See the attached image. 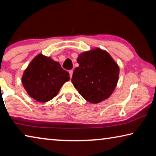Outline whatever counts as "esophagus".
<instances>
[{
    "label": "esophagus",
    "mask_w": 156,
    "mask_h": 156,
    "mask_svg": "<svg viewBox=\"0 0 156 156\" xmlns=\"http://www.w3.org/2000/svg\"><path fill=\"white\" fill-rule=\"evenodd\" d=\"M69 73L70 78H72V75H73V70H70L69 72Z\"/></svg>",
    "instance_id": "34e87169"
}]
</instances>
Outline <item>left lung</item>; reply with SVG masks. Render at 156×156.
Here are the masks:
<instances>
[{"label": "left lung", "instance_id": "obj_1", "mask_svg": "<svg viewBox=\"0 0 156 156\" xmlns=\"http://www.w3.org/2000/svg\"><path fill=\"white\" fill-rule=\"evenodd\" d=\"M72 82L82 96L97 104L109 98L117 85L119 67L107 51L100 48L81 53Z\"/></svg>", "mask_w": 156, "mask_h": 156}]
</instances>
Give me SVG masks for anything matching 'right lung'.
<instances>
[{
  "mask_svg": "<svg viewBox=\"0 0 156 156\" xmlns=\"http://www.w3.org/2000/svg\"><path fill=\"white\" fill-rule=\"evenodd\" d=\"M69 79V73L58 62L40 54L24 71L22 83L30 96L38 102H46L54 98Z\"/></svg>",
  "mask_w": 156,
  "mask_h": 156,
  "instance_id": "1",
  "label": "right lung"
}]
</instances>
